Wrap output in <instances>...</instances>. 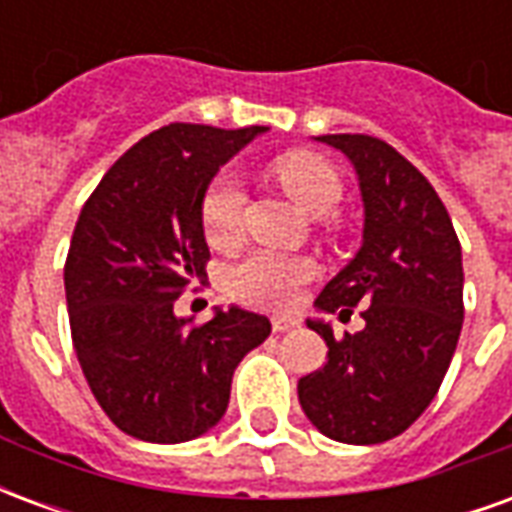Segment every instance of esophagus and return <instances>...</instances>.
Returning <instances> with one entry per match:
<instances>
[{
  "label": "esophagus",
  "instance_id": "esophagus-1",
  "mask_svg": "<svg viewBox=\"0 0 512 512\" xmlns=\"http://www.w3.org/2000/svg\"><path fill=\"white\" fill-rule=\"evenodd\" d=\"M271 326H274V332H293L299 326V321L290 318V315H277V318H271Z\"/></svg>",
  "mask_w": 512,
  "mask_h": 512
}]
</instances>
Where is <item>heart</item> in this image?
<instances>
[{"label": "heart", "mask_w": 512, "mask_h": 512, "mask_svg": "<svg viewBox=\"0 0 512 512\" xmlns=\"http://www.w3.org/2000/svg\"><path fill=\"white\" fill-rule=\"evenodd\" d=\"M274 178L307 213H326L343 197V180L326 161L310 150H293L274 161ZM244 186L233 172H219L205 186L200 200V224L205 241L216 249H227L241 238L244 227ZM312 263L307 257L279 255L268 249L249 252L227 271L230 296L260 307H290L310 282Z\"/></svg>", "instance_id": "1"}]
</instances>
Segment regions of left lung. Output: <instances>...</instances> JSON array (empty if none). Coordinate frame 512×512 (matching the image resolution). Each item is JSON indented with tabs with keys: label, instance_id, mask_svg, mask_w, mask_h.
Masks as SVG:
<instances>
[{
	"label": "left lung",
	"instance_id": "left-lung-1",
	"mask_svg": "<svg viewBox=\"0 0 512 512\" xmlns=\"http://www.w3.org/2000/svg\"><path fill=\"white\" fill-rule=\"evenodd\" d=\"M351 158L365 202L362 249L315 307L365 329L334 337L321 370L299 381V403L323 436L345 444L395 439L430 406L463 326L461 241L436 189L408 158L367 134L318 136Z\"/></svg>",
	"mask_w": 512,
	"mask_h": 512
}]
</instances>
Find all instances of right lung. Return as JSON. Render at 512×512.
Returning a JSON list of instances; mask_svg holds the SVG:
<instances>
[{
	"instance_id": "1",
	"label": "right lung",
	"mask_w": 512,
	"mask_h": 512,
	"mask_svg": "<svg viewBox=\"0 0 512 512\" xmlns=\"http://www.w3.org/2000/svg\"><path fill=\"white\" fill-rule=\"evenodd\" d=\"M263 131L169 123L128 147L79 213L65 260L73 348L98 406L134 439L178 444L213 428L238 362L271 334L238 307L200 326L175 315L211 260L202 191Z\"/></svg>"
}]
</instances>
